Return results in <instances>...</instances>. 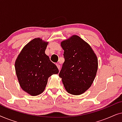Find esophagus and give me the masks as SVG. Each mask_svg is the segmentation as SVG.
<instances>
[{
	"label": "esophagus",
	"mask_w": 122,
	"mask_h": 122,
	"mask_svg": "<svg viewBox=\"0 0 122 122\" xmlns=\"http://www.w3.org/2000/svg\"><path fill=\"white\" fill-rule=\"evenodd\" d=\"M56 66H57V68H58V69H60V68H61V66H60V65L59 64H56Z\"/></svg>",
	"instance_id": "obj_1"
}]
</instances>
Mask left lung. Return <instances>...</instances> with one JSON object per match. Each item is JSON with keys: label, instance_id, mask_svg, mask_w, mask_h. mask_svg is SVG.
I'll list each match as a JSON object with an SVG mask.
<instances>
[{"label": "left lung", "instance_id": "8db88e82", "mask_svg": "<svg viewBox=\"0 0 122 122\" xmlns=\"http://www.w3.org/2000/svg\"><path fill=\"white\" fill-rule=\"evenodd\" d=\"M65 61L59 76L69 94L80 95L92 84L98 70V59L91 46L74 35L61 43Z\"/></svg>", "mask_w": 122, "mask_h": 122}]
</instances>
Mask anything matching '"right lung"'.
<instances>
[{"label": "right lung", "instance_id": "1", "mask_svg": "<svg viewBox=\"0 0 122 122\" xmlns=\"http://www.w3.org/2000/svg\"><path fill=\"white\" fill-rule=\"evenodd\" d=\"M48 41L35 38L24 46L15 62L20 86L32 96L44 92L48 79L59 73L58 68L45 53Z\"/></svg>", "mask_w": 122, "mask_h": 122}]
</instances>
